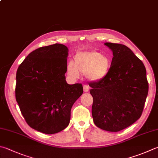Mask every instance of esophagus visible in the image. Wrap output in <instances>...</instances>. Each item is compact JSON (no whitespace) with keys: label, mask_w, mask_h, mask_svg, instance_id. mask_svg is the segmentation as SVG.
Here are the masks:
<instances>
[{"label":"esophagus","mask_w":158,"mask_h":158,"mask_svg":"<svg viewBox=\"0 0 158 158\" xmlns=\"http://www.w3.org/2000/svg\"><path fill=\"white\" fill-rule=\"evenodd\" d=\"M83 90H84V92H88L89 90V86L87 85H83Z\"/></svg>","instance_id":"esophagus-1"}]
</instances>
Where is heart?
I'll return each mask as SVG.
<instances>
[{
    "mask_svg": "<svg viewBox=\"0 0 158 158\" xmlns=\"http://www.w3.org/2000/svg\"><path fill=\"white\" fill-rule=\"evenodd\" d=\"M111 67L110 59L97 51L81 52L74 56V62L70 61L67 73L70 78H78L81 73L86 74L92 81H98L107 75Z\"/></svg>",
    "mask_w": 158,
    "mask_h": 158,
    "instance_id": "1",
    "label": "heart"
}]
</instances>
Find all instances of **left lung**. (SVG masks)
Masks as SVG:
<instances>
[{
  "label": "left lung",
  "instance_id": "left-lung-1",
  "mask_svg": "<svg viewBox=\"0 0 158 158\" xmlns=\"http://www.w3.org/2000/svg\"><path fill=\"white\" fill-rule=\"evenodd\" d=\"M114 57L107 75L91 82L92 116L100 129L118 132L140 118L148 84L144 65L129 47L106 43Z\"/></svg>",
  "mask_w": 158,
  "mask_h": 158
}]
</instances>
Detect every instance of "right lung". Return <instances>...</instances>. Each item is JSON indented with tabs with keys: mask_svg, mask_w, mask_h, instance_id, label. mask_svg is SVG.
<instances>
[{
	"mask_svg": "<svg viewBox=\"0 0 158 158\" xmlns=\"http://www.w3.org/2000/svg\"><path fill=\"white\" fill-rule=\"evenodd\" d=\"M67 47L62 44L40 47L18 68L15 93L21 114L32 129L46 134L64 129L71 109L83 93L82 84L69 85Z\"/></svg>",
	"mask_w": 158,
	"mask_h": 158,
	"instance_id": "1",
	"label": "right lung"
}]
</instances>
